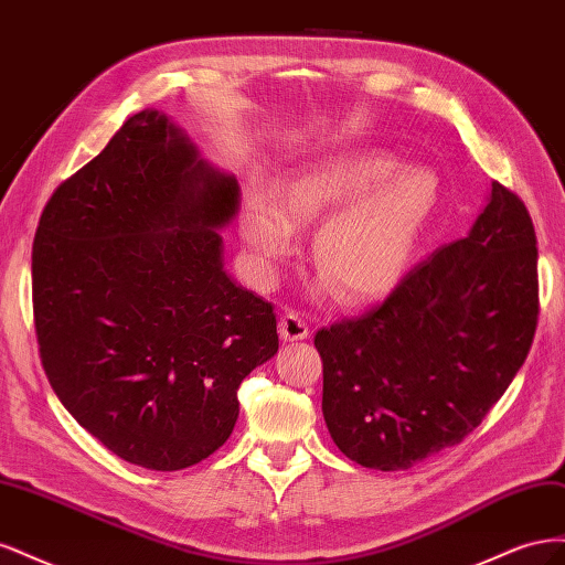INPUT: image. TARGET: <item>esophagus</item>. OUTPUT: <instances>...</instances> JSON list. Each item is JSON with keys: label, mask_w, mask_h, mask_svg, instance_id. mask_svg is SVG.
Here are the masks:
<instances>
[{"label": "esophagus", "mask_w": 565, "mask_h": 565, "mask_svg": "<svg viewBox=\"0 0 565 565\" xmlns=\"http://www.w3.org/2000/svg\"><path fill=\"white\" fill-rule=\"evenodd\" d=\"M278 328H280V337L285 341H301V339H309V334H311L309 324H306L301 313H295V311L282 313Z\"/></svg>", "instance_id": "obj_1"}]
</instances>
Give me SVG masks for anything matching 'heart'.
Returning <instances> with one entry per match:
<instances>
[{
	"instance_id": "1",
	"label": "heart",
	"mask_w": 565,
	"mask_h": 565,
	"mask_svg": "<svg viewBox=\"0 0 565 565\" xmlns=\"http://www.w3.org/2000/svg\"><path fill=\"white\" fill-rule=\"evenodd\" d=\"M440 179L429 167H401L386 152H344L303 167L282 195L254 181L241 210V235L256 276L278 278L297 249V224L324 218L313 241L320 264L316 297L339 287L347 303L396 289L413 268L440 207Z\"/></svg>"
}]
</instances>
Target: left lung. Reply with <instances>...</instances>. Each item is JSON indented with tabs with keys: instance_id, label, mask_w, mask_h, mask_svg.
<instances>
[{
	"instance_id": "1",
	"label": "left lung",
	"mask_w": 565,
	"mask_h": 565,
	"mask_svg": "<svg viewBox=\"0 0 565 565\" xmlns=\"http://www.w3.org/2000/svg\"><path fill=\"white\" fill-rule=\"evenodd\" d=\"M535 245L521 198L492 181L467 237L409 270L377 309L316 334L322 417L341 452L403 471L483 422L533 344Z\"/></svg>"
}]
</instances>
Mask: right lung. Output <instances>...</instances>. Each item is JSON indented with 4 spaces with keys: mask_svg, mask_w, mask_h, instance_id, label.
I'll return each instance as SVG.
<instances>
[{
    "mask_svg": "<svg viewBox=\"0 0 565 565\" xmlns=\"http://www.w3.org/2000/svg\"><path fill=\"white\" fill-rule=\"evenodd\" d=\"M241 185L164 113L131 115L51 195L32 245V309L51 388L104 446L152 471L193 467L278 353L273 306L224 268Z\"/></svg>",
    "mask_w": 565,
    "mask_h": 565,
    "instance_id": "add662e5",
    "label": "right lung"
}]
</instances>
